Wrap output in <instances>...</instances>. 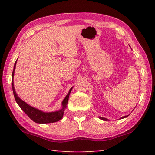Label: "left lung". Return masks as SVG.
Masks as SVG:
<instances>
[{"mask_svg": "<svg viewBox=\"0 0 155 155\" xmlns=\"http://www.w3.org/2000/svg\"><path fill=\"white\" fill-rule=\"evenodd\" d=\"M128 115H125V116H123V117H122L120 119H123V118H125V117H128ZM101 120H104V121H107V120H109L108 119H107V118H105V117H101V116H99L98 117Z\"/></svg>", "mask_w": 155, "mask_h": 155, "instance_id": "left-lung-1", "label": "left lung"}]
</instances>
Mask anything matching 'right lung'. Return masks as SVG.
I'll return each mask as SVG.
<instances>
[{
	"instance_id": "obj_1",
	"label": "right lung",
	"mask_w": 155,
	"mask_h": 155,
	"mask_svg": "<svg viewBox=\"0 0 155 155\" xmlns=\"http://www.w3.org/2000/svg\"><path fill=\"white\" fill-rule=\"evenodd\" d=\"M17 60L15 62L14 70H13V73H12V87L13 92H14L15 101H16V103H18V105H19L21 109H22V111L28 115L30 119L32 120L33 122L38 123V124H48V123H52V122L59 121V120L62 118L63 116H64V111L65 109H66L70 94L71 92L73 87L70 88V90H69V92L68 93L66 96L65 97V98L63 100L61 103V109L58 110V111H52V112H44V111H41L40 109L35 108V107H31L29 105V104H28L27 103H26V102L23 101L22 99L20 98L19 96H18V94H16V91L15 90L14 84V72L15 69V65H16Z\"/></svg>"
}]
</instances>
